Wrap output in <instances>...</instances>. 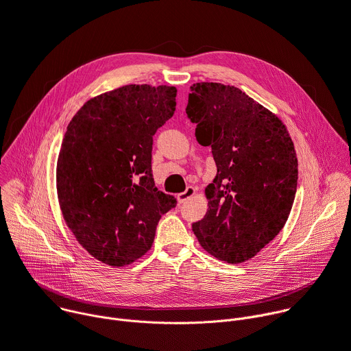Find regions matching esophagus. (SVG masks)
Segmentation results:
<instances>
[{
  "label": "esophagus",
  "instance_id": "34e87169",
  "mask_svg": "<svg viewBox=\"0 0 351 351\" xmlns=\"http://www.w3.org/2000/svg\"><path fill=\"white\" fill-rule=\"evenodd\" d=\"M195 192H196V189H195L193 186H188V188L185 189V192L178 193L177 199H178V202H180V203H185L189 197H192V196L195 195Z\"/></svg>",
  "mask_w": 351,
  "mask_h": 351
}]
</instances>
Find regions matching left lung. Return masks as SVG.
Here are the masks:
<instances>
[{
  "label": "left lung",
  "mask_w": 351,
  "mask_h": 351,
  "mask_svg": "<svg viewBox=\"0 0 351 351\" xmlns=\"http://www.w3.org/2000/svg\"><path fill=\"white\" fill-rule=\"evenodd\" d=\"M186 115L217 165L206 188L208 210L192 230L213 256L248 261L288 219L298 185L293 143L273 112L234 86L193 84Z\"/></svg>",
  "instance_id": "obj_1"
}]
</instances>
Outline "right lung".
<instances>
[{
  "mask_svg": "<svg viewBox=\"0 0 351 351\" xmlns=\"http://www.w3.org/2000/svg\"><path fill=\"white\" fill-rule=\"evenodd\" d=\"M177 89L126 85L86 101L64 134L56 169L67 226L96 259L130 265L152 245L177 199L152 176L156 130L176 111Z\"/></svg>",
  "mask_w": 351,
  "mask_h": 351,
  "instance_id": "add662e5",
  "label": "right lung"
}]
</instances>
